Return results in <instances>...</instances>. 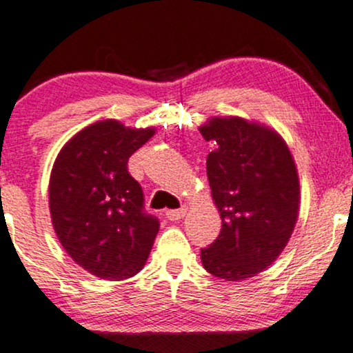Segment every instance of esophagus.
Listing matches in <instances>:
<instances>
[{
    "mask_svg": "<svg viewBox=\"0 0 353 353\" xmlns=\"http://www.w3.org/2000/svg\"><path fill=\"white\" fill-rule=\"evenodd\" d=\"M185 215H186V209H185V207H181V209H176V210H167V212H165V216H167L168 220H172V221L181 220Z\"/></svg>",
    "mask_w": 353,
    "mask_h": 353,
    "instance_id": "obj_1",
    "label": "esophagus"
}]
</instances>
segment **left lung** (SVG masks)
I'll return each mask as SVG.
<instances>
[{
	"label": "left lung",
	"mask_w": 353,
	"mask_h": 353,
	"mask_svg": "<svg viewBox=\"0 0 353 353\" xmlns=\"http://www.w3.org/2000/svg\"><path fill=\"white\" fill-rule=\"evenodd\" d=\"M199 132L216 146L205 165L221 219L219 238L201 249L202 265L226 281L252 278L278 259L296 226V163L274 130L241 117H214Z\"/></svg>",
	"instance_id": "left-lung-1"
}]
</instances>
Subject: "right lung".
<instances>
[{
	"label": "right lung",
	"instance_id": "obj_1",
	"mask_svg": "<svg viewBox=\"0 0 353 353\" xmlns=\"http://www.w3.org/2000/svg\"><path fill=\"white\" fill-rule=\"evenodd\" d=\"M154 133L101 120L69 139L52 165V226L74 262L98 278L134 276L152 249L159 220L144 210L143 190L127 165Z\"/></svg>",
	"mask_w": 353,
	"mask_h": 353
}]
</instances>
